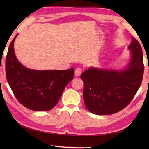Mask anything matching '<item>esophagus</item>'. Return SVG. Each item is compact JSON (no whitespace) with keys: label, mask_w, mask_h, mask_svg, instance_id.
Here are the masks:
<instances>
[{"label":"esophagus","mask_w":149,"mask_h":149,"mask_svg":"<svg viewBox=\"0 0 149 149\" xmlns=\"http://www.w3.org/2000/svg\"><path fill=\"white\" fill-rule=\"evenodd\" d=\"M82 71H83V69L81 68H77L75 69V71H74V74L76 77H78V76H80L81 73H82Z\"/></svg>","instance_id":"1"}]
</instances>
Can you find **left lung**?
Listing matches in <instances>:
<instances>
[{
  "label": "left lung",
  "mask_w": 149,
  "mask_h": 149,
  "mask_svg": "<svg viewBox=\"0 0 149 149\" xmlns=\"http://www.w3.org/2000/svg\"><path fill=\"white\" fill-rule=\"evenodd\" d=\"M132 59L121 70L89 68L81 74L87 109L99 115H112L130 103L140 87L144 73L142 50L134 36L128 47Z\"/></svg>",
  "instance_id": "obj_1"
}]
</instances>
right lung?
I'll return each instance as SVG.
<instances>
[{
	"mask_svg": "<svg viewBox=\"0 0 149 149\" xmlns=\"http://www.w3.org/2000/svg\"><path fill=\"white\" fill-rule=\"evenodd\" d=\"M17 35L10 43L6 56L7 82L17 100L27 109L50 111L60 100L68 83L72 80L74 68L36 70L26 68L17 60L14 52V40Z\"/></svg>",
	"mask_w": 149,
	"mask_h": 149,
	"instance_id": "obj_1",
	"label": "right lung"
}]
</instances>
